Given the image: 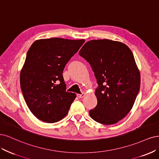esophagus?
Here are the masks:
<instances>
[{
	"mask_svg": "<svg viewBox=\"0 0 159 159\" xmlns=\"http://www.w3.org/2000/svg\"><path fill=\"white\" fill-rule=\"evenodd\" d=\"M85 96V94L84 93H82V94H77V96L79 97V98H83V97Z\"/></svg>",
	"mask_w": 159,
	"mask_h": 159,
	"instance_id": "34e87169",
	"label": "esophagus"
}]
</instances>
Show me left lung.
I'll return each mask as SVG.
<instances>
[{
    "label": "left lung",
    "mask_w": 159,
    "mask_h": 159,
    "mask_svg": "<svg viewBox=\"0 0 159 159\" xmlns=\"http://www.w3.org/2000/svg\"><path fill=\"white\" fill-rule=\"evenodd\" d=\"M79 54L90 65L98 85L90 117L102 124H116L129 113L139 91L140 73L131 51L104 39L86 42Z\"/></svg>",
    "instance_id": "8db88e82"
}]
</instances>
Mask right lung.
Segmentation results:
<instances>
[{
    "instance_id": "1",
    "label": "right lung",
    "mask_w": 159,
    "mask_h": 159,
    "mask_svg": "<svg viewBox=\"0 0 159 159\" xmlns=\"http://www.w3.org/2000/svg\"><path fill=\"white\" fill-rule=\"evenodd\" d=\"M63 38L35 41L20 73V87L32 113L39 120L55 123L67 114L76 94L66 91V64L84 43Z\"/></svg>"
}]
</instances>
